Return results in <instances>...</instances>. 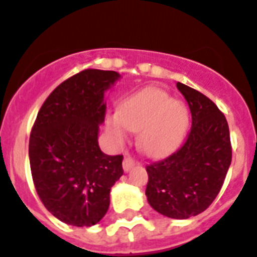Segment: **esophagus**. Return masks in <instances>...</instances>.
<instances>
[{
	"instance_id": "obj_1",
	"label": "esophagus",
	"mask_w": 257,
	"mask_h": 257,
	"mask_svg": "<svg viewBox=\"0 0 257 257\" xmlns=\"http://www.w3.org/2000/svg\"><path fill=\"white\" fill-rule=\"evenodd\" d=\"M133 166H135V160H133L132 157H125L124 161H122V169H124V172H129Z\"/></svg>"
}]
</instances>
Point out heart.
Instances as JSON below:
<instances>
[{
	"label": "heart",
	"mask_w": 257,
	"mask_h": 257,
	"mask_svg": "<svg viewBox=\"0 0 257 257\" xmlns=\"http://www.w3.org/2000/svg\"><path fill=\"white\" fill-rule=\"evenodd\" d=\"M189 126V110L166 91L145 88L122 100L117 112L108 114L107 129L117 143L128 132H140L139 145L150 157H162L178 147Z\"/></svg>",
	"instance_id": "1"
}]
</instances>
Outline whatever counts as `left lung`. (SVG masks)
I'll return each mask as SVG.
<instances>
[{
    "instance_id": "8db88e82",
    "label": "left lung",
    "mask_w": 257,
    "mask_h": 257,
    "mask_svg": "<svg viewBox=\"0 0 257 257\" xmlns=\"http://www.w3.org/2000/svg\"><path fill=\"white\" fill-rule=\"evenodd\" d=\"M177 88L189 104L191 129L183 145L147 166L148 202L162 215L187 219L203 212L223 186L231 165L230 129L224 114L197 89Z\"/></svg>"
}]
</instances>
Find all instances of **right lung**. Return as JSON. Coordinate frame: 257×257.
<instances>
[{
  "label": "right lung",
  "mask_w": 257,
  "mask_h": 257,
  "mask_svg": "<svg viewBox=\"0 0 257 257\" xmlns=\"http://www.w3.org/2000/svg\"><path fill=\"white\" fill-rule=\"evenodd\" d=\"M120 79L114 71L84 70L64 80L41 107L29 141L31 176L42 203L76 227L99 223L110 187L122 176V156L99 148L105 117L104 92Z\"/></svg>",
  "instance_id": "right-lung-1"
}]
</instances>
